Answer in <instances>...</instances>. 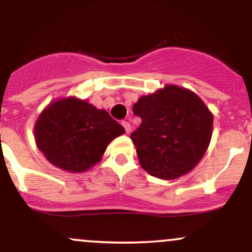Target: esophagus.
<instances>
[{
    "instance_id": "esophagus-1",
    "label": "esophagus",
    "mask_w": 252,
    "mask_h": 252,
    "mask_svg": "<svg viewBox=\"0 0 252 252\" xmlns=\"http://www.w3.org/2000/svg\"><path fill=\"white\" fill-rule=\"evenodd\" d=\"M122 126H124V129H126V134H129L130 131H131V126H130L129 122H126V121H123L122 122Z\"/></svg>"
}]
</instances>
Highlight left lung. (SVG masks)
<instances>
[{
  "instance_id": "8db88e82",
  "label": "left lung",
  "mask_w": 252,
  "mask_h": 252,
  "mask_svg": "<svg viewBox=\"0 0 252 252\" xmlns=\"http://www.w3.org/2000/svg\"><path fill=\"white\" fill-rule=\"evenodd\" d=\"M132 112L142 122L130 138L140 164L152 176L180 178L194 168L209 148L213 115L190 90L167 85L141 97Z\"/></svg>"
}]
</instances>
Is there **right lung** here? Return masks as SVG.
<instances>
[{
	"label": "right lung",
	"instance_id": "1",
	"mask_svg": "<svg viewBox=\"0 0 252 252\" xmlns=\"http://www.w3.org/2000/svg\"><path fill=\"white\" fill-rule=\"evenodd\" d=\"M34 132L37 148L53 166L82 173L99 162L108 144L126 130L105 110L67 97L43 110Z\"/></svg>",
	"mask_w": 252,
	"mask_h": 252
}]
</instances>
